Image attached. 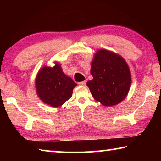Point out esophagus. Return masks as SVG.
I'll use <instances>...</instances> for the list:
<instances>
[{
	"mask_svg": "<svg viewBox=\"0 0 161 161\" xmlns=\"http://www.w3.org/2000/svg\"><path fill=\"white\" fill-rule=\"evenodd\" d=\"M86 81H81V82H79L78 84L80 86H85L86 85Z\"/></svg>",
	"mask_w": 161,
	"mask_h": 161,
	"instance_id": "34e87169",
	"label": "esophagus"
}]
</instances>
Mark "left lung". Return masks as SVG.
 <instances>
[{"label": "left lung", "mask_w": 161, "mask_h": 161, "mask_svg": "<svg viewBox=\"0 0 161 161\" xmlns=\"http://www.w3.org/2000/svg\"><path fill=\"white\" fill-rule=\"evenodd\" d=\"M93 80L87 81L94 99L105 107L122 102L129 94L131 75L126 60L119 54L101 49L91 62Z\"/></svg>", "instance_id": "8db88e82"}]
</instances>
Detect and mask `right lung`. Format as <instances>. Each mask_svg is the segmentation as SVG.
Instances as JSON below:
<instances>
[{"instance_id": "1", "label": "right lung", "mask_w": 161, "mask_h": 161, "mask_svg": "<svg viewBox=\"0 0 161 161\" xmlns=\"http://www.w3.org/2000/svg\"><path fill=\"white\" fill-rule=\"evenodd\" d=\"M38 97L46 104L59 107L72 97L77 86L72 78L62 71L61 64L54 62V67L43 66L38 71L35 81Z\"/></svg>"}]
</instances>
